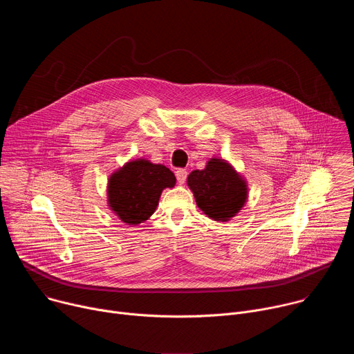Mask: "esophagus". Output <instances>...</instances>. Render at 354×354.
Listing matches in <instances>:
<instances>
[{"mask_svg":"<svg viewBox=\"0 0 354 354\" xmlns=\"http://www.w3.org/2000/svg\"><path fill=\"white\" fill-rule=\"evenodd\" d=\"M175 175H176L178 182H179L180 185H183V183L186 182V178H187V171H186V169H178V171L175 172Z\"/></svg>","mask_w":354,"mask_h":354,"instance_id":"1","label":"esophagus"}]
</instances>
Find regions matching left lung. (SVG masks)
I'll list each match as a JSON object with an SVG mask.
<instances>
[{
	"label": "left lung",
	"instance_id": "8db88e82",
	"mask_svg": "<svg viewBox=\"0 0 354 354\" xmlns=\"http://www.w3.org/2000/svg\"><path fill=\"white\" fill-rule=\"evenodd\" d=\"M187 185L198 209L216 221H228L245 205L248 189L245 180L225 161L212 158L206 168L193 171Z\"/></svg>",
	"mask_w": 354,
	"mask_h": 354
}]
</instances>
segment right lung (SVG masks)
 Masks as SVG:
<instances>
[{
    "mask_svg": "<svg viewBox=\"0 0 354 354\" xmlns=\"http://www.w3.org/2000/svg\"><path fill=\"white\" fill-rule=\"evenodd\" d=\"M175 175L167 167L145 160L127 162L109 179L108 201L118 217L131 225L148 220L165 187H174Z\"/></svg>",
    "mask_w": 354,
    "mask_h": 354,
    "instance_id": "add662e5",
    "label": "right lung"
}]
</instances>
